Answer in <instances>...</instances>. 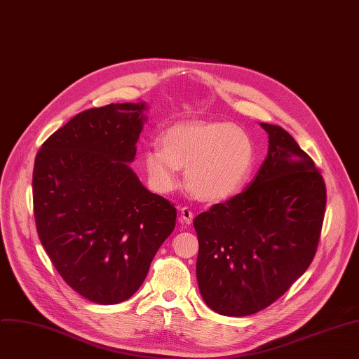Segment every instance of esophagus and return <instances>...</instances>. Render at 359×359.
Returning <instances> with one entry per match:
<instances>
[{
  "mask_svg": "<svg viewBox=\"0 0 359 359\" xmlns=\"http://www.w3.org/2000/svg\"><path fill=\"white\" fill-rule=\"evenodd\" d=\"M193 211L189 208V207H183V208H180V219L183 221V222H186V224H191V221H193Z\"/></svg>",
  "mask_w": 359,
  "mask_h": 359,
  "instance_id": "esophagus-1",
  "label": "esophagus"
}]
</instances>
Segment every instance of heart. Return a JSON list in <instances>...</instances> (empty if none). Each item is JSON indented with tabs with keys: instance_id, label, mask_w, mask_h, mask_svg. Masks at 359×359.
Segmentation results:
<instances>
[{
	"instance_id": "1",
	"label": "heart",
	"mask_w": 359,
	"mask_h": 359,
	"mask_svg": "<svg viewBox=\"0 0 359 359\" xmlns=\"http://www.w3.org/2000/svg\"><path fill=\"white\" fill-rule=\"evenodd\" d=\"M162 147L144 154L151 186L169 193L179 184V168H187L189 189L201 200L221 201L240 193L254 165L250 137L225 123H184L162 135Z\"/></svg>"
}]
</instances>
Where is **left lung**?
Returning <instances> with one entry per match:
<instances>
[{
	"mask_svg": "<svg viewBox=\"0 0 359 359\" xmlns=\"http://www.w3.org/2000/svg\"><path fill=\"white\" fill-rule=\"evenodd\" d=\"M261 127L269 151L255 179L193 221L200 293L210 309L229 317L264 310L306 272L327 204L313 159L283 128Z\"/></svg>",
	"mask_w": 359,
	"mask_h": 359,
	"instance_id": "1",
	"label": "left lung"
}]
</instances>
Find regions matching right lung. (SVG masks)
<instances>
[{"label":"right lung","instance_id":"right-lung-1","mask_svg":"<svg viewBox=\"0 0 359 359\" xmlns=\"http://www.w3.org/2000/svg\"><path fill=\"white\" fill-rule=\"evenodd\" d=\"M144 102L86 109L35 158L39 240L63 280L98 304L130 299L176 225V207L147 190L128 166L147 116Z\"/></svg>","mask_w":359,"mask_h":359}]
</instances>
